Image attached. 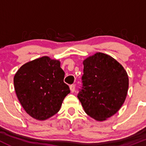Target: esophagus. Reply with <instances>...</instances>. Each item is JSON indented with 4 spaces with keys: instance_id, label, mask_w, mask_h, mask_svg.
Here are the masks:
<instances>
[{
    "instance_id": "esophagus-1",
    "label": "esophagus",
    "mask_w": 146,
    "mask_h": 146,
    "mask_svg": "<svg viewBox=\"0 0 146 146\" xmlns=\"http://www.w3.org/2000/svg\"><path fill=\"white\" fill-rule=\"evenodd\" d=\"M75 89H76V85H70V90L72 92H73L75 91Z\"/></svg>"
}]
</instances>
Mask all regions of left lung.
<instances>
[{
  "instance_id": "8db88e82",
  "label": "left lung",
  "mask_w": 146,
  "mask_h": 146,
  "mask_svg": "<svg viewBox=\"0 0 146 146\" xmlns=\"http://www.w3.org/2000/svg\"><path fill=\"white\" fill-rule=\"evenodd\" d=\"M83 66L78 98L88 115L104 121L116 114L126 100L127 73L114 58L100 52L86 58Z\"/></svg>"
}]
</instances>
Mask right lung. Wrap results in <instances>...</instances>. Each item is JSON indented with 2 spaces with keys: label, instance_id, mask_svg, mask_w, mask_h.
<instances>
[{
  "label": "right lung",
  "instance_id": "add662e5",
  "mask_svg": "<svg viewBox=\"0 0 146 146\" xmlns=\"http://www.w3.org/2000/svg\"><path fill=\"white\" fill-rule=\"evenodd\" d=\"M65 73L58 60L43 56L20 68L14 77L16 95L29 115L45 120L60 110L63 100L70 93L64 82Z\"/></svg>",
  "mask_w": 146,
  "mask_h": 146
}]
</instances>
